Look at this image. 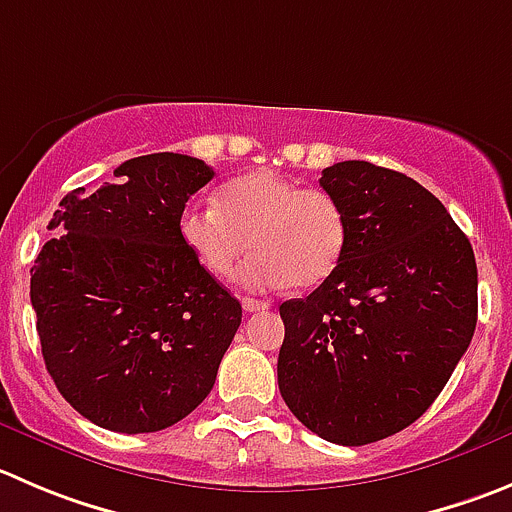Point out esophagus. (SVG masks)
Returning <instances> with one entry per match:
<instances>
[{"instance_id":"1","label":"esophagus","mask_w":512,"mask_h":512,"mask_svg":"<svg viewBox=\"0 0 512 512\" xmlns=\"http://www.w3.org/2000/svg\"><path fill=\"white\" fill-rule=\"evenodd\" d=\"M243 311H248V314H253V311H266L269 309V301H259V299H251V296H246V299L241 301Z\"/></svg>"}]
</instances>
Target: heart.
Wrapping results in <instances>:
<instances>
[{
    "label": "heart",
    "mask_w": 512,
    "mask_h": 512,
    "mask_svg": "<svg viewBox=\"0 0 512 512\" xmlns=\"http://www.w3.org/2000/svg\"><path fill=\"white\" fill-rule=\"evenodd\" d=\"M178 236L196 264L228 279L251 246L241 284L248 289H314L342 264L347 211L324 188H304L274 170L226 180L213 203L193 201L178 216Z\"/></svg>",
    "instance_id": "b5f03b06"
}]
</instances>
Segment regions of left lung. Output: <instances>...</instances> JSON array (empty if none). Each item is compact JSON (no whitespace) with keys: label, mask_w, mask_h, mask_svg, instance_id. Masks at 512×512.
I'll use <instances>...</instances> for the list:
<instances>
[{"label":"left lung","mask_w":512,"mask_h":512,"mask_svg":"<svg viewBox=\"0 0 512 512\" xmlns=\"http://www.w3.org/2000/svg\"><path fill=\"white\" fill-rule=\"evenodd\" d=\"M347 211L342 264L279 306V389L301 425L357 447L410 427L437 399L478 324L465 233L417 180L367 160L321 170Z\"/></svg>","instance_id":"1"}]
</instances>
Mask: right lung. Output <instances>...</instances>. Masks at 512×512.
I'll use <instances>...</instances> for the list:
<instances>
[{"instance_id":"obj_1","label":"right lung","mask_w":512,"mask_h":512,"mask_svg":"<svg viewBox=\"0 0 512 512\" xmlns=\"http://www.w3.org/2000/svg\"><path fill=\"white\" fill-rule=\"evenodd\" d=\"M118 183L67 193L32 266L29 299L47 372L97 427L158 432L191 415L216 382L241 304L178 236L188 198L213 178L203 160L153 153Z\"/></svg>"}]
</instances>
